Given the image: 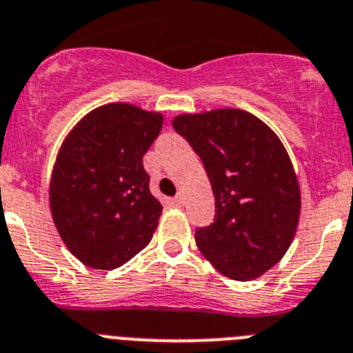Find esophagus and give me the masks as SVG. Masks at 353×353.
<instances>
[{
	"label": "esophagus",
	"mask_w": 353,
	"mask_h": 353,
	"mask_svg": "<svg viewBox=\"0 0 353 353\" xmlns=\"http://www.w3.org/2000/svg\"><path fill=\"white\" fill-rule=\"evenodd\" d=\"M174 204H176V206H183V204H185V195L177 194L176 197H174Z\"/></svg>",
	"instance_id": "1"
}]
</instances>
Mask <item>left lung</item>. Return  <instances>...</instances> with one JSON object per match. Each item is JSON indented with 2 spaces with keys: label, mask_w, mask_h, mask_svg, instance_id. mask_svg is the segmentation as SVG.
Wrapping results in <instances>:
<instances>
[{
  "label": "left lung",
  "mask_w": 353,
  "mask_h": 353,
  "mask_svg": "<svg viewBox=\"0 0 353 353\" xmlns=\"http://www.w3.org/2000/svg\"><path fill=\"white\" fill-rule=\"evenodd\" d=\"M172 125L215 195V221L195 232L197 248L228 278L262 276L287 253L300 219V185L282 141L241 109L181 114Z\"/></svg>",
  "instance_id": "1"
}]
</instances>
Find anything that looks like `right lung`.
Returning <instances> with one entry per match:
<instances>
[{"mask_svg": "<svg viewBox=\"0 0 353 353\" xmlns=\"http://www.w3.org/2000/svg\"><path fill=\"white\" fill-rule=\"evenodd\" d=\"M161 125L159 112L108 103L85 114L62 143L50 208L66 248L85 265L120 268L152 239L163 206L149 190L143 154Z\"/></svg>", "mask_w": 353, "mask_h": 353, "instance_id": "right-lung-1", "label": "right lung"}]
</instances>
